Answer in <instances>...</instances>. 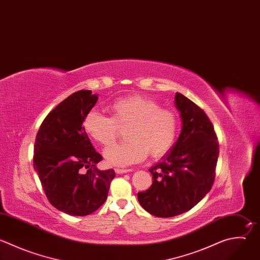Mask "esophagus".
<instances>
[{
	"mask_svg": "<svg viewBox=\"0 0 260 260\" xmlns=\"http://www.w3.org/2000/svg\"><path fill=\"white\" fill-rule=\"evenodd\" d=\"M114 170L116 174H126V172L132 171V169H124V168H115Z\"/></svg>",
	"mask_w": 260,
	"mask_h": 260,
	"instance_id": "34e87169",
	"label": "esophagus"
}]
</instances>
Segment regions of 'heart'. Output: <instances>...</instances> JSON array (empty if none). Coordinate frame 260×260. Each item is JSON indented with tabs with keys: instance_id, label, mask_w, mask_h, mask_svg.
Listing matches in <instances>:
<instances>
[{
	"instance_id": "1",
	"label": "heart",
	"mask_w": 260,
	"mask_h": 260,
	"mask_svg": "<svg viewBox=\"0 0 260 260\" xmlns=\"http://www.w3.org/2000/svg\"><path fill=\"white\" fill-rule=\"evenodd\" d=\"M112 116L90 110L83 118V127L99 144L107 146L118 135V125L126 126L127 142L114 144L104 151L111 165L127 166L144 160L147 155L162 157L174 146L178 135V118L174 111L161 108L151 98L133 95L110 104Z\"/></svg>"
}]
</instances>
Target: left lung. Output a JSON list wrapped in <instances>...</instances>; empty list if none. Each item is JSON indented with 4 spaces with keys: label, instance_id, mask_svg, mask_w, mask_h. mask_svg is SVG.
Returning <instances> with one entry per match:
<instances>
[{
    "label": "left lung",
    "instance_id": "left-lung-1",
    "mask_svg": "<svg viewBox=\"0 0 260 260\" xmlns=\"http://www.w3.org/2000/svg\"><path fill=\"white\" fill-rule=\"evenodd\" d=\"M175 100L183 122L181 135L171 151L149 169L151 187L138 193L142 207L157 217L182 214L204 198L213 185L219 154L206 113L180 93Z\"/></svg>",
    "mask_w": 260,
    "mask_h": 260
}]
</instances>
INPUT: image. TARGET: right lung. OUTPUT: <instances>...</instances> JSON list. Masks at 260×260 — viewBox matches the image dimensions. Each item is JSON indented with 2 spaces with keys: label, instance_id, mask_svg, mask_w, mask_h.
Instances as JSON below:
<instances>
[{
  "label": "right lung",
  "instance_id": "add662e5",
  "mask_svg": "<svg viewBox=\"0 0 260 260\" xmlns=\"http://www.w3.org/2000/svg\"><path fill=\"white\" fill-rule=\"evenodd\" d=\"M98 96L80 90L62 101L44 119L37 134L34 167L49 202L75 216L89 215L107 199L113 169L100 170L103 157L82 125Z\"/></svg>",
  "mask_w": 260,
  "mask_h": 260
}]
</instances>
